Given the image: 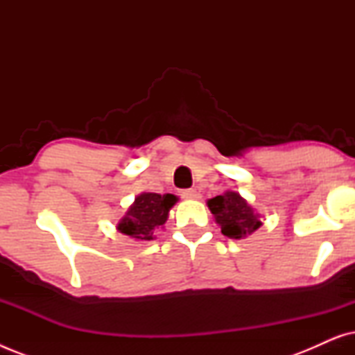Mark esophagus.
Segmentation results:
<instances>
[{
    "label": "esophagus",
    "instance_id": "obj_1",
    "mask_svg": "<svg viewBox=\"0 0 355 355\" xmlns=\"http://www.w3.org/2000/svg\"><path fill=\"white\" fill-rule=\"evenodd\" d=\"M181 197L186 198V200H197V198H200V193L196 189H186V191L181 192Z\"/></svg>",
    "mask_w": 355,
    "mask_h": 355
}]
</instances>
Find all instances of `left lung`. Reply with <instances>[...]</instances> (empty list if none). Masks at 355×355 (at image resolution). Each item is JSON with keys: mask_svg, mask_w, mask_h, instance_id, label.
Segmentation results:
<instances>
[{"mask_svg": "<svg viewBox=\"0 0 355 355\" xmlns=\"http://www.w3.org/2000/svg\"><path fill=\"white\" fill-rule=\"evenodd\" d=\"M208 208L221 226V232L231 239H241L255 232L261 226L260 215L255 213L239 192L226 191L207 202Z\"/></svg>", "mask_w": 355, "mask_h": 355, "instance_id": "1", "label": "left lung"}]
</instances>
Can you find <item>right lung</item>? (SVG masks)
Instances as JSON below:
<instances>
[{
	"label": "right lung",
	"instance_id": "1",
	"mask_svg": "<svg viewBox=\"0 0 355 355\" xmlns=\"http://www.w3.org/2000/svg\"><path fill=\"white\" fill-rule=\"evenodd\" d=\"M178 197L173 193L142 192L118 223V231L135 241H152L155 232L168 220V213Z\"/></svg>",
	"mask_w": 355,
	"mask_h": 355
}]
</instances>
